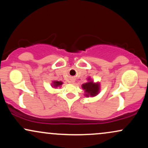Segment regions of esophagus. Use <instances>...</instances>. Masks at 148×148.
Wrapping results in <instances>:
<instances>
[{"instance_id":"1","label":"esophagus","mask_w":148,"mask_h":148,"mask_svg":"<svg viewBox=\"0 0 148 148\" xmlns=\"http://www.w3.org/2000/svg\"><path fill=\"white\" fill-rule=\"evenodd\" d=\"M71 82H72V84H73V83H74V80H72V81H71Z\"/></svg>"}]
</instances>
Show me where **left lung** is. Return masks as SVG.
Returning a JSON list of instances; mask_svg holds the SVG:
<instances>
[{"instance_id":"8db88e82","label":"left lung","mask_w":148,"mask_h":148,"mask_svg":"<svg viewBox=\"0 0 148 148\" xmlns=\"http://www.w3.org/2000/svg\"><path fill=\"white\" fill-rule=\"evenodd\" d=\"M88 81L86 84L82 85V88L85 92V96L88 97H95L99 94L100 90L99 83H95L92 81L90 78L88 79Z\"/></svg>"}]
</instances>
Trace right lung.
Returning <instances> with one entry per match:
<instances>
[{
    "label": "right lung",
    "instance_id": "obj_1",
    "mask_svg": "<svg viewBox=\"0 0 148 148\" xmlns=\"http://www.w3.org/2000/svg\"><path fill=\"white\" fill-rule=\"evenodd\" d=\"M62 84H63V83H62V81H53L51 86H52L53 88H57V87H60V86H62Z\"/></svg>",
    "mask_w": 148,
    "mask_h": 148
}]
</instances>
